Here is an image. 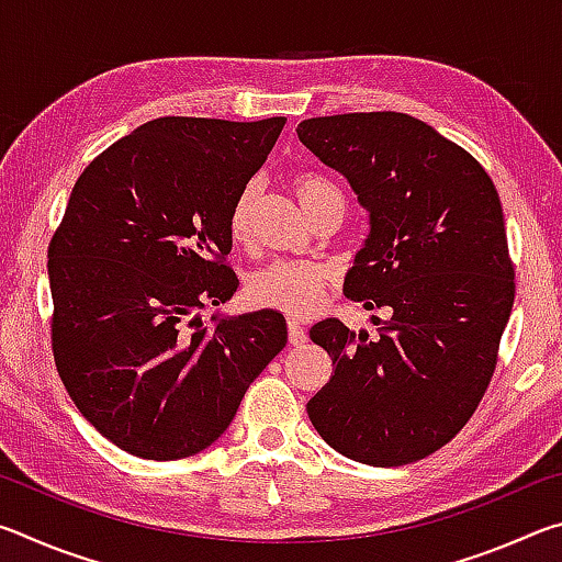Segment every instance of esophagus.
Masks as SVG:
<instances>
[{
	"label": "esophagus",
	"instance_id": "esophagus-1",
	"mask_svg": "<svg viewBox=\"0 0 562 562\" xmlns=\"http://www.w3.org/2000/svg\"><path fill=\"white\" fill-rule=\"evenodd\" d=\"M288 339H290L292 347H300V345H304V341H307V331H304V327L300 325V322H290V325H288Z\"/></svg>",
	"mask_w": 562,
	"mask_h": 562
}]
</instances>
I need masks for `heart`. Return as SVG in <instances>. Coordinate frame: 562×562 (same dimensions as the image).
I'll return each mask as SVG.
<instances>
[{
	"instance_id": "b5f03b06",
	"label": "heart",
	"mask_w": 562,
	"mask_h": 562,
	"mask_svg": "<svg viewBox=\"0 0 562 562\" xmlns=\"http://www.w3.org/2000/svg\"><path fill=\"white\" fill-rule=\"evenodd\" d=\"M292 193L297 195L304 213H310L312 207L327 201V198H339L341 201L337 186L325 176L312 173V170H302V173L292 178ZM252 207L255 188L247 186L235 198L231 217H227V227H231V237L235 243H245L250 237ZM329 280L331 272L325 265L282 260L255 274L250 284H247V300L258 310H274L288 317H310L319 307L322 300H325Z\"/></svg>"
}]
</instances>
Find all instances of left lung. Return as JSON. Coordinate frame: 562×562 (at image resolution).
I'll return each mask as SVG.
<instances>
[{
    "label": "left lung",
    "instance_id": "obj_1",
    "mask_svg": "<svg viewBox=\"0 0 562 562\" xmlns=\"http://www.w3.org/2000/svg\"><path fill=\"white\" fill-rule=\"evenodd\" d=\"M297 136L369 213L345 294L389 310L376 337L337 317L310 329L335 364L310 422L359 463L426 459L463 429L498 364L516 297L498 190L469 150L406 113L307 119Z\"/></svg>",
    "mask_w": 562,
    "mask_h": 562
}]
</instances>
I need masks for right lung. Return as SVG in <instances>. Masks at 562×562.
I'll return each mask as SVG.
<instances>
[{"mask_svg": "<svg viewBox=\"0 0 562 562\" xmlns=\"http://www.w3.org/2000/svg\"><path fill=\"white\" fill-rule=\"evenodd\" d=\"M284 121H148L91 160L52 235L56 372L93 429L138 459L207 449L288 345L274 310L198 317L237 290L227 217Z\"/></svg>", "mask_w": 562, "mask_h": 562, "instance_id": "add662e5", "label": "right lung"}]
</instances>
